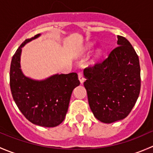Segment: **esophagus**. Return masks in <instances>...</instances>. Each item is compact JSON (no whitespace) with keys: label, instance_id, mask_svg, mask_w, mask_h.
<instances>
[{"label":"esophagus","instance_id":"34e87169","mask_svg":"<svg viewBox=\"0 0 153 153\" xmlns=\"http://www.w3.org/2000/svg\"><path fill=\"white\" fill-rule=\"evenodd\" d=\"M78 79H79L81 84H83V83L84 82V80H85V78H84L82 72H79V73H78Z\"/></svg>","mask_w":153,"mask_h":153}]
</instances>
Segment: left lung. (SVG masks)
<instances>
[{"instance_id": "8db88e82", "label": "left lung", "mask_w": 153, "mask_h": 153, "mask_svg": "<svg viewBox=\"0 0 153 153\" xmlns=\"http://www.w3.org/2000/svg\"><path fill=\"white\" fill-rule=\"evenodd\" d=\"M118 47L105 59L84 70L89 107L94 116L110 124L126 118L139 96V59L130 43L117 36Z\"/></svg>"}]
</instances>
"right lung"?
I'll list each match as a JSON object with an SVG mask.
<instances>
[{"label": "right lung", "mask_w": 153, "mask_h": 153, "mask_svg": "<svg viewBox=\"0 0 153 153\" xmlns=\"http://www.w3.org/2000/svg\"><path fill=\"white\" fill-rule=\"evenodd\" d=\"M38 34L27 39L13 55L10 66V88L12 97L23 115L32 124L44 127L57 126L64 121L72 91L79 86L75 72L55 74L43 80H35L24 75L21 69L22 48Z\"/></svg>", "instance_id": "right-lung-1"}]
</instances>
